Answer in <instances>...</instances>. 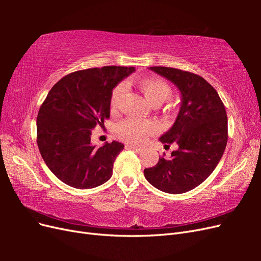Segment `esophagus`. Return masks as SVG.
Wrapping results in <instances>:
<instances>
[{
	"label": "esophagus",
	"instance_id": "34e87169",
	"mask_svg": "<svg viewBox=\"0 0 261 261\" xmlns=\"http://www.w3.org/2000/svg\"><path fill=\"white\" fill-rule=\"evenodd\" d=\"M128 148L129 149H133L134 150V151H136V152H141V151H143V149H141V148H139V147H136V146H128Z\"/></svg>",
	"mask_w": 261,
	"mask_h": 261
}]
</instances>
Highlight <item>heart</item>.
Instances as JSON below:
<instances>
[{"instance_id":"heart-1","label":"heart","mask_w":261,"mask_h":261,"mask_svg":"<svg viewBox=\"0 0 261 261\" xmlns=\"http://www.w3.org/2000/svg\"><path fill=\"white\" fill-rule=\"evenodd\" d=\"M138 88L144 93L147 101L152 106H160L164 101H167L173 93L171 85L161 78H146L137 83ZM126 87L121 84L116 86L111 93L110 98V107L112 111H116L120 106L122 99L125 96ZM154 124L149 120H135V118H127L122 121L116 126V136L127 141L129 144L140 145L146 140V138L154 132Z\"/></svg>"}]
</instances>
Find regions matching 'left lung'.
Wrapping results in <instances>:
<instances>
[{
    "instance_id": "left-lung-1",
    "label": "left lung",
    "mask_w": 261,
    "mask_h": 261,
    "mask_svg": "<svg viewBox=\"0 0 261 261\" xmlns=\"http://www.w3.org/2000/svg\"><path fill=\"white\" fill-rule=\"evenodd\" d=\"M174 84L181 94L175 123L160 137L165 146L177 144L171 158L161 156L144 170L147 180L169 194L200 185L216 169L227 143V116L217 90L199 75L164 66L150 67Z\"/></svg>"
}]
</instances>
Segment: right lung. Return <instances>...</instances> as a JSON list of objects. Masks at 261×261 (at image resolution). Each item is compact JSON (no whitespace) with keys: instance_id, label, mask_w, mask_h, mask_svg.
Instances as JSON below:
<instances>
[{"instance_id":"obj_1","label":"right lung","mask_w":261,"mask_h":261,"mask_svg":"<svg viewBox=\"0 0 261 261\" xmlns=\"http://www.w3.org/2000/svg\"><path fill=\"white\" fill-rule=\"evenodd\" d=\"M135 67L103 66L68 74L55 84L39 110L37 144L42 159L63 183L80 189L100 186L112 176L124 145L96 147L91 130L110 117L114 87Z\"/></svg>"}]
</instances>
